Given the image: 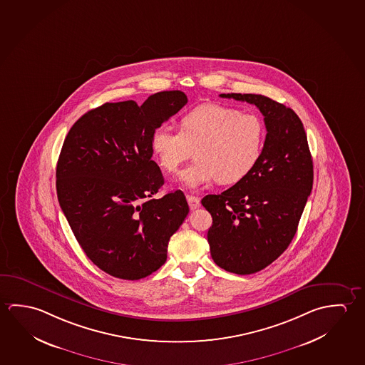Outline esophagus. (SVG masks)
I'll return each mask as SVG.
<instances>
[{
    "mask_svg": "<svg viewBox=\"0 0 365 365\" xmlns=\"http://www.w3.org/2000/svg\"><path fill=\"white\" fill-rule=\"evenodd\" d=\"M187 201H188V205H190V209L191 210H196L200 207V198L195 197V196H187Z\"/></svg>",
    "mask_w": 365,
    "mask_h": 365,
    "instance_id": "34e87169",
    "label": "esophagus"
}]
</instances>
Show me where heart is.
<instances>
[{
	"label": "heart",
	"mask_w": 365,
	"mask_h": 365,
	"mask_svg": "<svg viewBox=\"0 0 365 365\" xmlns=\"http://www.w3.org/2000/svg\"><path fill=\"white\" fill-rule=\"evenodd\" d=\"M264 127L253 113L221 104H202L180 120V131L156 127L151 146L158 163L167 172H177L193 151L196 162L180 175L190 190L217 180L234 185L245 180L262 155Z\"/></svg>",
	"instance_id": "b5f03b06"
}]
</instances>
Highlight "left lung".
I'll return each mask as SVG.
<instances>
[{"label":"left lung","mask_w":365,"mask_h":365,"mask_svg":"<svg viewBox=\"0 0 365 365\" xmlns=\"http://www.w3.org/2000/svg\"><path fill=\"white\" fill-rule=\"evenodd\" d=\"M255 104L266 140L257 165L220 195L201 200L212 216L211 257L221 269L250 275L287 250L313 185V162L304 127L293 109L259 94H220Z\"/></svg>","instance_id":"8db88e82"}]
</instances>
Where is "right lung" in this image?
<instances>
[{
    "label": "right lung",
    "mask_w": 365,
    "mask_h": 365,
    "mask_svg": "<svg viewBox=\"0 0 365 365\" xmlns=\"http://www.w3.org/2000/svg\"><path fill=\"white\" fill-rule=\"evenodd\" d=\"M188 102L180 90L106 103L67 133L56 169L61 209L90 261L110 276L138 280L167 261L168 243L188 215L183 192L153 198L164 185L151 156L156 127Z\"/></svg>",
    "instance_id": "add662e5"
}]
</instances>
